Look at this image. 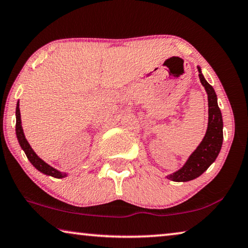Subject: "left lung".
I'll return each instance as SVG.
<instances>
[{
	"instance_id": "1",
	"label": "left lung",
	"mask_w": 248,
	"mask_h": 248,
	"mask_svg": "<svg viewBox=\"0 0 248 248\" xmlns=\"http://www.w3.org/2000/svg\"><path fill=\"white\" fill-rule=\"evenodd\" d=\"M198 69L200 80L207 93L209 123L201 143L191 153L183 167L173 173L167 175V179L174 182H187L199 178L217 158L223 143V119L217 105V96L214 88L204 78L200 66H198Z\"/></svg>"
}]
</instances>
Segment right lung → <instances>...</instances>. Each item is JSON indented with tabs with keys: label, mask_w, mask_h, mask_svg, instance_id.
I'll return each mask as SVG.
<instances>
[{
	"label": "right lung",
	"mask_w": 248,
	"mask_h": 248,
	"mask_svg": "<svg viewBox=\"0 0 248 248\" xmlns=\"http://www.w3.org/2000/svg\"><path fill=\"white\" fill-rule=\"evenodd\" d=\"M15 116H16V125H15V132H16L18 143H19V145H21L22 150L25 152V155L27 156V159L30 160V162L32 163L39 172H42L43 174L53 176V178H56V179L66 178V176L68 175V173H66V172L58 171L57 169H55L52 166H49V164H47L44 160H42L36 155V153H35L32 147H31V144L29 143V141L26 140L24 131H23V127H22L21 111H19V100L16 104V111H15Z\"/></svg>",
	"instance_id": "add662e5"
}]
</instances>
